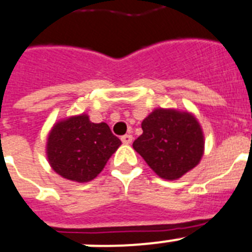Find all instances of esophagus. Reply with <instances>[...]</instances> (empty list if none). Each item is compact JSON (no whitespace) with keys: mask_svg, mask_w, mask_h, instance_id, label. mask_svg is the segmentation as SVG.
<instances>
[{"mask_svg":"<svg viewBox=\"0 0 252 252\" xmlns=\"http://www.w3.org/2000/svg\"><path fill=\"white\" fill-rule=\"evenodd\" d=\"M133 141V137L132 134H124L123 137H122V142H123L124 144H129V143H132Z\"/></svg>","mask_w":252,"mask_h":252,"instance_id":"obj_1","label":"esophagus"}]
</instances>
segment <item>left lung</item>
<instances>
[{
	"label": "left lung",
	"instance_id": "left-lung-1",
	"mask_svg": "<svg viewBox=\"0 0 252 252\" xmlns=\"http://www.w3.org/2000/svg\"><path fill=\"white\" fill-rule=\"evenodd\" d=\"M143 133L133 148L159 178L176 180L199 163L204 135L196 118L188 111L156 109L142 122Z\"/></svg>",
	"mask_w": 252,
	"mask_h": 252
}]
</instances>
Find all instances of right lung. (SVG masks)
Here are the masks:
<instances>
[{
	"label": "right lung",
	"mask_w": 252,
	"mask_h": 252,
	"mask_svg": "<svg viewBox=\"0 0 252 252\" xmlns=\"http://www.w3.org/2000/svg\"><path fill=\"white\" fill-rule=\"evenodd\" d=\"M122 142L106 123H93L89 115L60 120L50 130L47 157L54 171L67 180L95 179Z\"/></svg>",
	"instance_id": "1"
}]
</instances>
